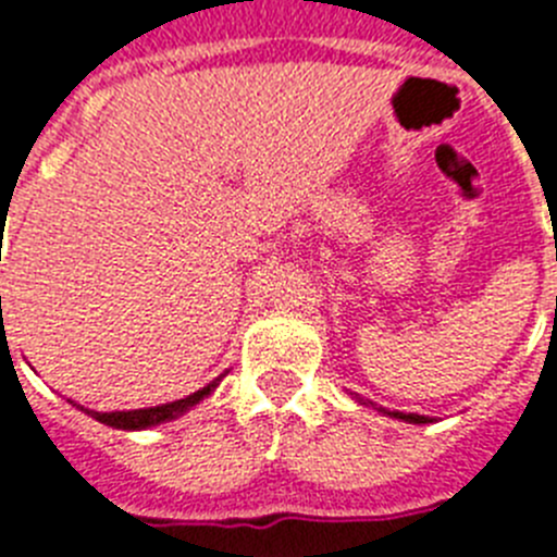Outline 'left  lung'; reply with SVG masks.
Masks as SVG:
<instances>
[{
    "mask_svg": "<svg viewBox=\"0 0 557 557\" xmlns=\"http://www.w3.org/2000/svg\"><path fill=\"white\" fill-rule=\"evenodd\" d=\"M393 418H401V421H410V424H430L432 418L426 416H418V412H387Z\"/></svg>",
    "mask_w": 557,
    "mask_h": 557,
    "instance_id": "obj_1",
    "label": "left lung"
}]
</instances>
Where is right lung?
<instances>
[{
  "instance_id": "add662e5",
  "label": "right lung",
  "mask_w": 557,
  "mask_h": 557,
  "mask_svg": "<svg viewBox=\"0 0 557 557\" xmlns=\"http://www.w3.org/2000/svg\"><path fill=\"white\" fill-rule=\"evenodd\" d=\"M223 376H218L214 382H211V385L200 387V391L191 393V396L178 398V401H170V405L145 407V410H122V412H95V410H86V412L91 418H97L100 424L113 426V430H147V426L164 424V421H175V418L184 416L186 410H191L195 405H200L206 396H211V391L220 385V379Z\"/></svg>"
}]
</instances>
